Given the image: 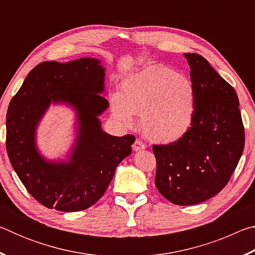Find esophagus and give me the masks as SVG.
<instances>
[{"label":"esophagus","mask_w":255,"mask_h":255,"mask_svg":"<svg viewBox=\"0 0 255 255\" xmlns=\"http://www.w3.org/2000/svg\"><path fill=\"white\" fill-rule=\"evenodd\" d=\"M145 148H146V145L139 139H136L135 143L132 144V149L136 150V152H137V150H141V149H145Z\"/></svg>","instance_id":"obj_1"}]
</instances>
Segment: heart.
Returning <instances> with one entry per match:
<instances>
[{
	"label": "heart",
	"instance_id": "b5f03b06",
	"mask_svg": "<svg viewBox=\"0 0 255 255\" xmlns=\"http://www.w3.org/2000/svg\"><path fill=\"white\" fill-rule=\"evenodd\" d=\"M195 88L191 81L163 65L138 72L125 80L111 99L112 114L131 126L139 115L141 130L149 139L173 143L191 127L195 116Z\"/></svg>",
	"mask_w": 255,
	"mask_h": 255
}]
</instances>
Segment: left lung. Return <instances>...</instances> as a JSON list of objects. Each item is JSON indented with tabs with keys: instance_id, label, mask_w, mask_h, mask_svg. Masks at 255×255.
I'll return each mask as SVG.
<instances>
[{
	"instance_id": "8db88e82",
	"label": "left lung",
	"mask_w": 255,
	"mask_h": 255,
	"mask_svg": "<svg viewBox=\"0 0 255 255\" xmlns=\"http://www.w3.org/2000/svg\"><path fill=\"white\" fill-rule=\"evenodd\" d=\"M195 88V116L183 137L154 145L155 185L174 205L191 206L228 183L243 153L245 133L234 88L202 56L184 54Z\"/></svg>"
}]
</instances>
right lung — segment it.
Returning <instances> with one entry per match:
<instances>
[{
  "instance_id": "add662e5",
  "label": "right lung",
  "mask_w": 255,
  "mask_h": 255,
  "mask_svg": "<svg viewBox=\"0 0 255 255\" xmlns=\"http://www.w3.org/2000/svg\"><path fill=\"white\" fill-rule=\"evenodd\" d=\"M105 68L94 58L70 63L44 62L29 72L8 105L6 152L27 191L47 208L80 211L105 195L116 167L131 153L133 135L102 131L98 116L108 108L102 97ZM51 102L74 106L79 136L68 163H51L35 148L34 132Z\"/></svg>"
}]
</instances>
